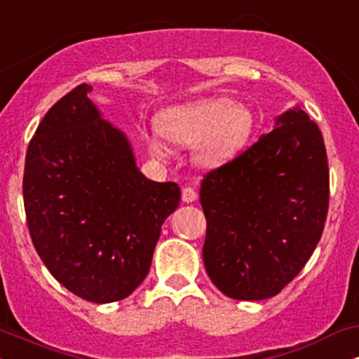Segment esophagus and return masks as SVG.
<instances>
[{"instance_id":"esophagus-1","label":"esophagus","mask_w":359,"mask_h":359,"mask_svg":"<svg viewBox=\"0 0 359 359\" xmlns=\"http://www.w3.org/2000/svg\"><path fill=\"white\" fill-rule=\"evenodd\" d=\"M197 199V192L192 187H184L182 189V201L184 203H194Z\"/></svg>"}]
</instances>
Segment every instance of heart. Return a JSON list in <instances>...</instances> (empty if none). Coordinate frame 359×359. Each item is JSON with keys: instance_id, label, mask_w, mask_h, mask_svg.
<instances>
[{"instance_id": "1", "label": "heart", "mask_w": 359, "mask_h": 359, "mask_svg": "<svg viewBox=\"0 0 359 359\" xmlns=\"http://www.w3.org/2000/svg\"><path fill=\"white\" fill-rule=\"evenodd\" d=\"M158 128L172 143L197 147V162L216 168L233 162L245 150L253 131V114L240 102L216 97L167 109ZM145 138L151 155L170 156V148L158 131H150Z\"/></svg>"}]
</instances>
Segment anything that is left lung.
I'll return each instance as SVG.
<instances>
[{
	"label": "left lung",
	"instance_id": "1",
	"mask_svg": "<svg viewBox=\"0 0 359 359\" xmlns=\"http://www.w3.org/2000/svg\"><path fill=\"white\" fill-rule=\"evenodd\" d=\"M209 278L236 300H263L292 282L323 234L329 167L323 133L299 106L201 184Z\"/></svg>",
	"mask_w": 359,
	"mask_h": 359
}]
</instances>
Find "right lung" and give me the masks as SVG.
Listing matches in <instances>:
<instances>
[{"instance_id":"obj_1","label":"right lung","mask_w":359,"mask_h":359,"mask_svg":"<svg viewBox=\"0 0 359 359\" xmlns=\"http://www.w3.org/2000/svg\"><path fill=\"white\" fill-rule=\"evenodd\" d=\"M77 86L48 109L27 150L32 241L57 282L96 304L128 297L150 270L180 189L137 167L130 140Z\"/></svg>"}]
</instances>
